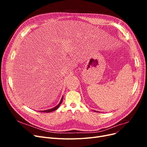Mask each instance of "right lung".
Masks as SVG:
<instances>
[{
  "label": "right lung",
  "mask_w": 147,
  "mask_h": 147,
  "mask_svg": "<svg viewBox=\"0 0 147 147\" xmlns=\"http://www.w3.org/2000/svg\"><path fill=\"white\" fill-rule=\"evenodd\" d=\"M63 98H61V101H60V102L58 104V105H57L55 107H53V108H52V109H49V110H44V111H41V112H43V113H50V112H52V111H55V110H56L59 107V105H61V104L62 103V102H63Z\"/></svg>",
  "instance_id": "obj_1"
}]
</instances>
